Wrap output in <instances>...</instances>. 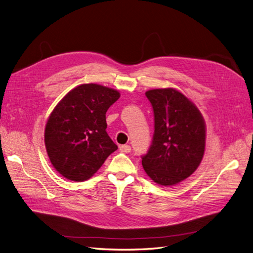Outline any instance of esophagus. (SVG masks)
I'll list each match as a JSON object with an SVG mask.
<instances>
[{
    "instance_id": "34e87169",
    "label": "esophagus",
    "mask_w": 253,
    "mask_h": 253,
    "mask_svg": "<svg viewBox=\"0 0 253 253\" xmlns=\"http://www.w3.org/2000/svg\"><path fill=\"white\" fill-rule=\"evenodd\" d=\"M120 152H124V153H129L131 152V147H129L128 144H124V145H120L119 147Z\"/></svg>"
}]
</instances>
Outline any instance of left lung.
<instances>
[{"mask_svg": "<svg viewBox=\"0 0 253 253\" xmlns=\"http://www.w3.org/2000/svg\"><path fill=\"white\" fill-rule=\"evenodd\" d=\"M154 112V135L142 167L160 186L188 178L205 153L206 125L195 104L174 88L145 91Z\"/></svg>", "mask_w": 253, "mask_h": 253, "instance_id": "8db88e82", "label": "left lung"}]
</instances>
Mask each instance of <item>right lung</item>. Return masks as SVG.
<instances>
[{"mask_svg": "<svg viewBox=\"0 0 253 253\" xmlns=\"http://www.w3.org/2000/svg\"><path fill=\"white\" fill-rule=\"evenodd\" d=\"M119 91L88 83L73 88L53 109L44 141L53 168L65 178H90L118 147L106 133L105 114Z\"/></svg>", "mask_w": 253, "mask_h": 253, "instance_id": "add662e5", "label": "right lung"}]
</instances>
